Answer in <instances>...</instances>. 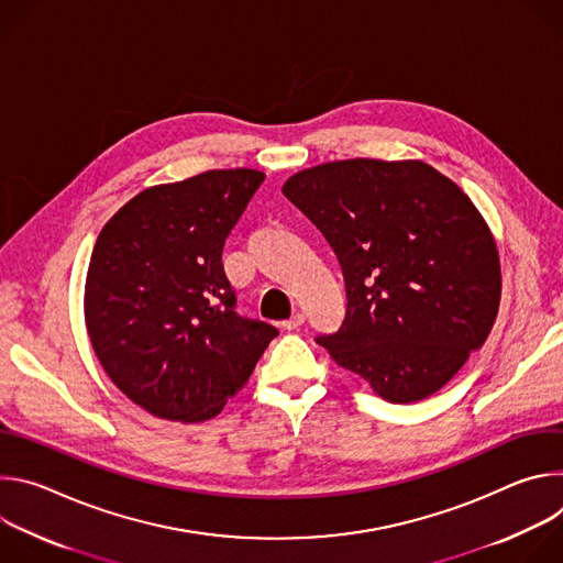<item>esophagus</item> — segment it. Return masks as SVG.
<instances>
[{"instance_id": "34e87169", "label": "esophagus", "mask_w": 563, "mask_h": 563, "mask_svg": "<svg viewBox=\"0 0 563 563\" xmlns=\"http://www.w3.org/2000/svg\"><path fill=\"white\" fill-rule=\"evenodd\" d=\"M302 323H305V316H302L300 311H296L291 318L283 320V330H287V332H294V330H298Z\"/></svg>"}]
</instances>
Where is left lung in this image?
Wrapping results in <instances>:
<instances>
[{
    "instance_id": "1",
    "label": "left lung",
    "mask_w": 563,
    "mask_h": 563,
    "mask_svg": "<svg viewBox=\"0 0 563 563\" xmlns=\"http://www.w3.org/2000/svg\"><path fill=\"white\" fill-rule=\"evenodd\" d=\"M283 194L332 245L347 291L316 339L389 404L439 391L486 343L501 298L495 238L472 200L419 159H339Z\"/></svg>"
}]
</instances>
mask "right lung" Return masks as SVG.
<instances>
[{"label":"right lung","mask_w":563,"mask_h":563,"mask_svg":"<svg viewBox=\"0 0 563 563\" xmlns=\"http://www.w3.org/2000/svg\"><path fill=\"white\" fill-rule=\"evenodd\" d=\"M213 169L131 198L100 231L85 316L111 380L153 417L200 423L243 387L278 330L235 311L229 231L263 185Z\"/></svg>","instance_id":"obj_1"}]
</instances>
